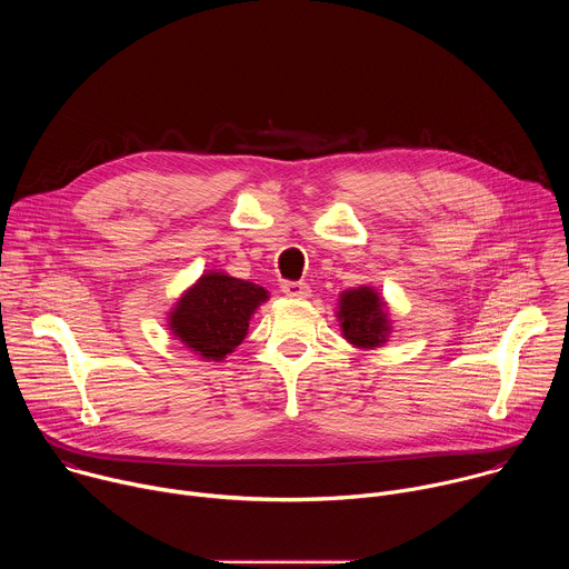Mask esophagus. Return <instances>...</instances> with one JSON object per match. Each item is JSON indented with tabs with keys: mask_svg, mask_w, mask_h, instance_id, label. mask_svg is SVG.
Here are the masks:
<instances>
[{
	"mask_svg": "<svg viewBox=\"0 0 569 569\" xmlns=\"http://www.w3.org/2000/svg\"><path fill=\"white\" fill-rule=\"evenodd\" d=\"M281 290L290 299H308L310 297V288L306 283H301V281H283Z\"/></svg>",
	"mask_w": 569,
	"mask_h": 569,
	"instance_id": "34e87169",
	"label": "esophagus"
}]
</instances>
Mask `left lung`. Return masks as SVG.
I'll return each mask as SVG.
<instances>
[{
    "instance_id": "8db88e82",
    "label": "left lung",
    "mask_w": 569,
    "mask_h": 569,
    "mask_svg": "<svg viewBox=\"0 0 569 569\" xmlns=\"http://www.w3.org/2000/svg\"><path fill=\"white\" fill-rule=\"evenodd\" d=\"M342 336L356 349L382 347L391 333L387 301L371 286L345 290L338 301Z\"/></svg>"
}]
</instances>
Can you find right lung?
<instances>
[{"label": "right lung", "instance_id": "obj_1", "mask_svg": "<svg viewBox=\"0 0 569 569\" xmlns=\"http://www.w3.org/2000/svg\"><path fill=\"white\" fill-rule=\"evenodd\" d=\"M270 292L252 281L209 270L182 292L169 312V331L202 360H224L248 336Z\"/></svg>", "mask_w": 569, "mask_h": 569}]
</instances>
